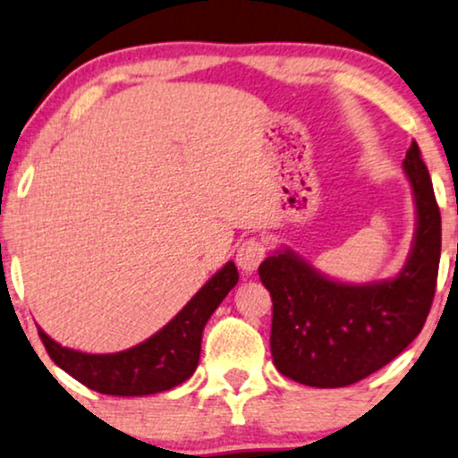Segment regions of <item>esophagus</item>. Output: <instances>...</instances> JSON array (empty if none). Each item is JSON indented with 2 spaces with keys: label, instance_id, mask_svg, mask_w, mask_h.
<instances>
[{
  "label": "esophagus",
  "instance_id": "34e87169",
  "mask_svg": "<svg viewBox=\"0 0 458 458\" xmlns=\"http://www.w3.org/2000/svg\"><path fill=\"white\" fill-rule=\"evenodd\" d=\"M266 258V245L259 239L242 241L236 249V266L245 272H253Z\"/></svg>",
  "mask_w": 458,
  "mask_h": 458
}]
</instances>
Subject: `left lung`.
Returning <instances> with one entry per match:
<instances>
[{
    "label": "left lung",
    "instance_id": "1",
    "mask_svg": "<svg viewBox=\"0 0 458 458\" xmlns=\"http://www.w3.org/2000/svg\"><path fill=\"white\" fill-rule=\"evenodd\" d=\"M403 173L414 194L416 233L397 276L340 283L292 249H279L259 264V281L272 296V361L287 378L317 389L359 383L420 334L436 296L442 217L416 141Z\"/></svg>",
    "mask_w": 458,
    "mask_h": 458
}]
</instances>
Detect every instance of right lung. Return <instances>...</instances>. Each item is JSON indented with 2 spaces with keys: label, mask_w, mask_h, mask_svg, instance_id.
<instances>
[{
  "label": "right lung",
  "mask_w": 458,
  "mask_h": 458,
  "mask_svg": "<svg viewBox=\"0 0 458 458\" xmlns=\"http://www.w3.org/2000/svg\"><path fill=\"white\" fill-rule=\"evenodd\" d=\"M239 283L234 262H228L202 285L196 296L146 343L120 352L90 355L73 351L39 329V338L52 361L78 383L97 393L141 397L169 391L194 374L200 357V340L209 317Z\"/></svg>",
  "instance_id": "add662e5"
}]
</instances>
